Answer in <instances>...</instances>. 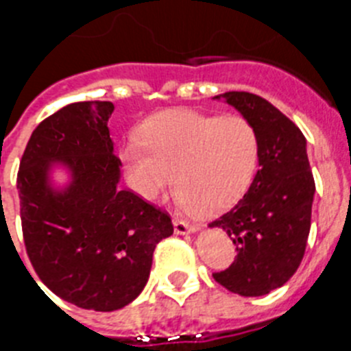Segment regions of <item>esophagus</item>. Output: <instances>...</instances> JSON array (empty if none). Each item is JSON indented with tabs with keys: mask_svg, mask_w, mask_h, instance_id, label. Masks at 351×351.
Segmentation results:
<instances>
[{
	"mask_svg": "<svg viewBox=\"0 0 351 351\" xmlns=\"http://www.w3.org/2000/svg\"><path fill=\"white\" fill-rule=\"evenodd\" d=\"M173 230L176 234L184 235V234H193L197 230V226L191 225L190 221H186V219H173Z\"/></svg>",
	"mask_w": 351,
	"mask_h": 351,
	"instance_id": "obj_1",
	"label": "esophagus"
}]
</instances>
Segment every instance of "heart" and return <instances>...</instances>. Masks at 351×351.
<instances>
[{
	"instance_id": "1",
	"label": "heart",
	"mask_w": 351,
	"mask_h": 351,
	"mask_svg": "<svg viewBox=\"0 0 351 351\" xmlns=\"http://www.w3.org/2000/svg\"><path fill=\"white\" fill-rule=\"evenodd\" d=\"M260 151L258 132L246 117L176 108L151 117L142 141L126 142L121 158L142 197H161L176 181L184 209L216 213L250 190Z\"/></svg>"
}]
</instances>
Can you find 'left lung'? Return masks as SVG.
I'll return each instance as SVG.
<instances>
[{"mask_svg": "<svg viewBox=\"0 0 351 351\" xmlns=\"http://www.w3.org/2000/svg\"><path fill=\"white\" fill-rule=\"evenodd\" d=\"M214 98H225L255 126L262 151L250 190L228 213L209 223L230 235L237 251L230 267L213 278L239 295H265L295 274L308 244L315 179L306 138L262 96L228 91Z\"/></svg>", "mask_w": 351, "mask_h": 351, "instance_id": "obj_1", "label": "left lung"}]
</instances>
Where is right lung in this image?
Listing matches in <instances>:
<instances>
[{
  "label": "right lung",
  "mask_w": 351,
  "mask_h": 351,
  "mask_svg": "<svg viewBox=\"0 0 351 351\" xmlns=\"http://www.w3.org/2000/svg\"><path fill=\"white\" fill-rule=\"evenodd\" d=\"M110 101H77L43 119L17 173L29 262L42 283L77 308L116 311L137 299L153 253L173 234L170 216L119 190L121 160L108 133ZM71 181L56 191L52 166Z\"/></svg>",
  "instance_id": "obj_1"
}]
</instances>
